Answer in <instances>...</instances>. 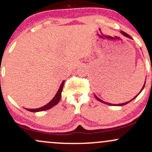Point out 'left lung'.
Here are the masks:
<instances>
[{
    "instance_id": "obj_1",
    "label": "left lung",
    "mask_w": 152,
    "mask_h": 152,
    "mask_svg": "<svg viewBox=\"0 0 152 152\" xmlns=\"http://www.w3.org/2000/svg\"><path fill=\"white\" fill-rule=\"evenodd\" d=\"M121 34H123V35H124V36H126V37H128V38H132V37H131V36H129V34H126V33L124 32V31H121ZM144 86H145V85H144V86H143L142 89V90H141V91H142L143 90V88H144ZM139 94H138V95H139ZM138 95H137V96H138ZM137 96H135V97H134V98L133 99H132V100H131V101L134 100V99H135V98H137ZM95 97H96V99H97V100H98V101H99V102H102V103H104V104H108V105H111V106H124V105H126V104H128V103H129V102H131V101H130V102H126V103H124V104H109V103H106V102H103V101H102V100H101V99H99V98H98V97H97V96H95Z\"/></svg>"
}]
</instances>
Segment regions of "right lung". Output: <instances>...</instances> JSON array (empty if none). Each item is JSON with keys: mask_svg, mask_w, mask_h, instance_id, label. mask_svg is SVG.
I'll return each instance as SVG.
<instances>
[{"mask_svg": "<svg viewBox=\"0 0 152 152\" xmlns=\"http://www.w3.org/2000/svg\"><path fill=\"white\" fill-rule=\"evenodd\" d=\"M64 82H65V81H64L62 82V83L61 84V86H60V88H59L58 92H57L56 94V96H54V98L52 99V100L50 101V102L48 103V104H46V105L43 106V107L39 108V109H26L28 110V111H31V112H38V111H45V110H48V109H50V108L53 107V106L56 105V104L59 102V101H60L61 97V92L63 90V87H64Z\"/></svg>", "mask_w": 152, "mask_h": 152, "instance_id": "obj_1", "label": "right lung"}]
</instances>
